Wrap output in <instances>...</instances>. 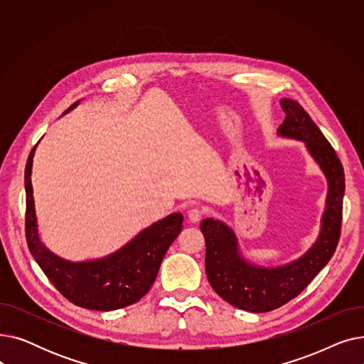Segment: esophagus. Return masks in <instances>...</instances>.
<instances>
[{"label": "esophagus", "instance_id": "34e87169", "mask_svg": "<svg viewBox=\"0 0 364 364\" xmlns=\"http://www.w3.org/2000/svg\"><path fill=\"white\" fill-rule=\"evenodd\" d=\"M188 220L192 221V223H198V221H200V218L203 217V209L202 208H199V206H193V208H190L188 209Z\"/></svg>", "mask_w": 364, "mask_h": 364}]
</instances>
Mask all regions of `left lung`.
<instances>
[{"label": "left lung", "instance_id": "left-lung-1", "mask_svg": "<svg viewBox=\"0 0 364 364\" xmlns=\"http://www.w3.org/2000/svg\"><path fill=\"white\" fill-rule=\"evenodd\" d=\"M286 118L279 134L305 141L329 181L326 211L317 242L298 261L277 269H262L240 258L235 233L220 221L200 224L205 237V272L213 289L228 304L252 313L276 310L298 296L329 262L341 237L342 202L346 192L343 166L332 144L304 107L291 99L280 102Z\"/></svg>", "mask_w": 364, "mask_h": 364}]
</instances>
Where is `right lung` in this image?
I'll list each match as a JSON object with an SVG mask.
<instances>
[{
	"instance_id": "1",
	"label": "right lung",
	"mask_w": 364,
	"mask_h": 364,
	"mask_svg": "<svg viewBox=\"0 0 364 364\" xmlns=\"http://www.w3.org/2000/svg\"><path fill=\"white\" fill-rule=\"evenodd\" d=\"M73 103L65 113L73 109ZM31 150L25 168L26 217L25 233L28 247L47 279L68 301L78 307L99 311L119 310L140 301L155 282L169 245L183 228V215L169 217L150 225L121 251L88 262H69L53 255L38 237L32 196Z\"/></svg>"
}]
</instances>
